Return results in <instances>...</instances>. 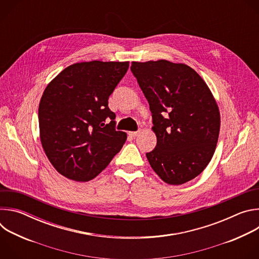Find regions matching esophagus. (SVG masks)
<instances>
[{
  "label": "esophagus",
  "mask_w": 259,
  "mask_h": 259,
  "mask_svg": "<svg viewBox=\"0 0 259 259\" xmlns=\"http://www.w3.org/2000/svg\"><path fill=\"white\" fill-rule=\"evenodd\" d=\"M138 134H139V131H131V132H129V135L131 137H136Z\"/></svg>",
  "instance_id": "1"
}]
</instances>
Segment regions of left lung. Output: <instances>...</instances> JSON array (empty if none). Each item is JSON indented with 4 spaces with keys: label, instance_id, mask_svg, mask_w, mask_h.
<instances>
[{
    "label": "left lung",
    "instance_id": "obj_1",
    "mask_svg": "<svg viewBox=\"0 0 259 259\" xmlns=\"http://www.w3.org/2000/svg\"><path fill=\"white\" fill-rule=\"evenodd\" d=\"M131 71L152 112L157 145L146 158L153 170L173 186L194 179L211 161L219 135V109L210 89L183 63L133 61Z\"/></svg>",
    "mask_w": 259,
    "mask_h": 259
}]
</instances>
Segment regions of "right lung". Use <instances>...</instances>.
I'll return each instance as SVG.
<instances>
[{"label":"right lung","mask_w":259,"mask_h":259,"mask_svg":"<svg viewBox=\"0 0 259 259\" xmlns=\"http://www.w3.org/2000/svg\"><path fill=\"white\" fill-rule=\"evenodd\" d=\"M128 67L129 61L75 63L46 87L39 105L41 142L50 163L66 178L91 180L121 151L127 134L116 130L108 97Z\"/></svg>","instance_id":"obj_1"}]
</instances>
